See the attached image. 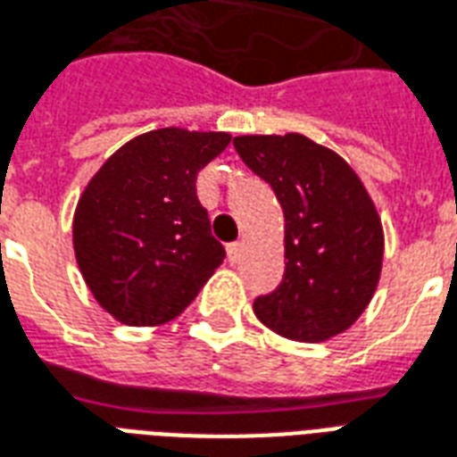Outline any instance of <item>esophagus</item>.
Segmentation results:
<instances>
[{
  "label": "esophagus",
  "instance_id": "obj_1",
  "mask_svg": "<svg viewBox=\"0 0 457 457\" xmlns=\"http://www.w3.org/2000/svg\"><path fill=\"white\" fill-rule=\"evenodd\" d=\"M242 242H232V245L228 246V256H229V262L232 263H237L239 262V256H242Z\"/></svg>",
  "mask_w": 457,
  "mask_h": 457
}]
</instances>
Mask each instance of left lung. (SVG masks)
Listing matches in <instances>:
<instances>
[{
  "instance_id": "1",
  "label": "left lung",
  "mask_w": 457,
  "mask_h": 457,
  "mask_svg": "<svg viewBox=\"0 0 457 457\" xmlns=\"http://www.w3.org/2000/svg\"><path fill=\"white\" fill-rule=\"evenodd\" d=\"M235 147L271 184L286 218V271L271 295L254 300L259 322L303 344L346 332L383 271V222L363 181L300 133L239 135Z\"/></svg>"
}]
</instances>
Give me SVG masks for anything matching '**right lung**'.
<instances>
[{
	"label": "right lung",
	"mask_w": 457,
	"mask_h": 457,
	"mask_svg": "<svg viewBox=\"0 0 457 457\" xmlns=\"http://www.w3.org/2000/svg\"><path fill=\"white\" fill-rule=\"evenodd\" d=\"M229 133L160 128L128 140L84 186L72 220L94 300L128 327H160L191 305L222 259L195 177Z\"/></svg>",
	"instance_id": "right-lung-1"
}]
</instances>
